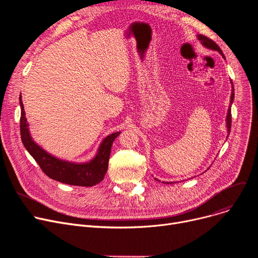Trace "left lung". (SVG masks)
Wrapping results in <instances>:
<instances>
[{
    "label": "left lung",
    "mask_w": 258,
    "mask_h": 258,
    "mask_svg": "<svg viewBox=\"0 0 258 258\" xmlns=\"http://www.w3.org/2000/svg\"><path fill=\"white\" fill-rule=\"evenodd\" d=\"M198 39L201 42V44L208 48V49H211V50H214V51H218L221 53V55L225 58V55L223 54L222 50L220 49V47L216 45L212 39L208 38L207 36L205 35H202V34H199L198 35ZM231 84H232V80H231ZM231 99H230V106L228 108V114H227V118H226V125H227V131H228V134H230V131H231V104L233 103V99H234V87L232 85V93H231V97H230ZM157 180V179H156ZM169 184V183H168Z\"/></svg>",
    "instance_id": "8db88e82"
}]
</instances>
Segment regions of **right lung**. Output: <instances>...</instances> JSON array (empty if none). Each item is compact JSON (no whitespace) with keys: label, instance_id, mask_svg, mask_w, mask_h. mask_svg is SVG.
<instances>
[{"label":"right lung","instance_id":"obj_1","mask_svg":"<svg viewBox=\"0 0 258 258\" xmlns=\"http://www.w3.org/2000/svg\"><path fill=\"white\" fill-rule=\"evenodd\" d=\"M21 105V138L25 148L37 162L39 167L52 180L75 186L91 187L100 183L107 171L108 159L114 140L119 136L120 132L108 135L100 143L98 152L91 161L86 163H74L57 159L44 151L37 145L30 136L28 122H27L22 96H20Z\"/></svg>","mask_w":258,"mask_h":258}]
</instances>
